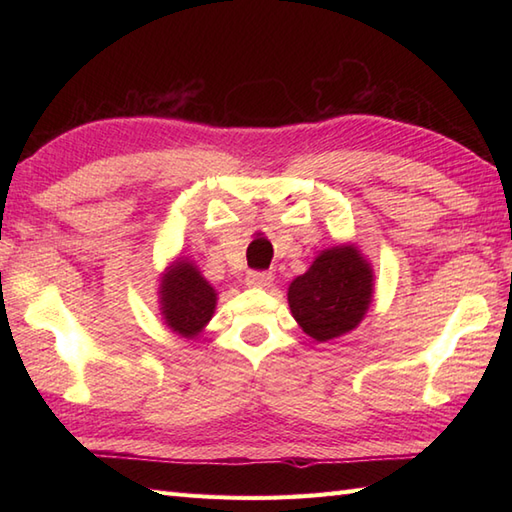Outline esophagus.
<instances>
[{
  "label": "esophagus",
  "instance_id": "34e87169",
  "mask_svg": "<svg viewBox=\"0 0 512 512\" xmlns=\"http://www.w3.org/2000/svg\"><path fill=\"white\" fill-rule=\"evenodd\" d=\"M273 273H248L246 275V286L250 288H268L273 284Z\"/></svg>",
  "mask_w": 512,
  "mask_h": 512
}]
</instances>
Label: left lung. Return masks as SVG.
I'll return each instance as SVG.
<instances>
[{
    "label": "left lung",
    "instance_id": "8db88e82",
    "mask_svg": "<svg viewBox=\"0 0 512 512\" xmlns=\"http://www.w3.org/2000/svg\"><path fill=\"white\" fill-rule=\"evenodd\" d=\"M374 297V270L354 244L325 248L288 288L301 330L325 343L352 332Z\"/></svg>",
    "mask_w": 512,
    "mask_h": 512
}]
</instances>
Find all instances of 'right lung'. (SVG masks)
Masks as SVG:
<instances>
[{"mask_svg": "<svg viewBox=\"0 0 512 512\" xmlns=\"http://www.w3.org/2000/svg\"><path fill=\"white\" fill-rule=\"evenodd\" d=\"M160 314L169 328L193 339L211 321L217 303L215 288L206 281L198 266L178 257L160 277Z\"/></svg>", "mask_w": 512, "mask_h": 512, "instance_id": "add662e5", "label": "right lung"}]
</instances>
